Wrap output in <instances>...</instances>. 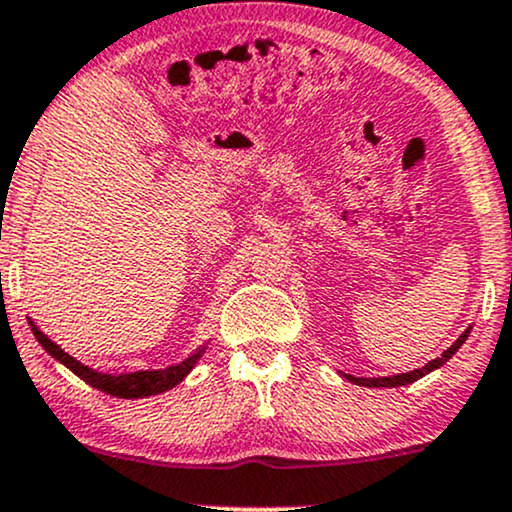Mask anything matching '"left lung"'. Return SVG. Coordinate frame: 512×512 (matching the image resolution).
Listing matches in <instances>:
<instances>
[{
  "instance_id": "obj_1",
  "label": "left lung",
  "mask_w": 512,
  "mask_h": 512,
  "mask_svg": "<svg viewBox=\"0 0 512 512\" xmlns=\"http://www.w3.org/2000/svg\"><path fill=\"white\" fill-rule=\"evenodd\" d=\"M470 330H472V326L467 328L465 333H462L460 338L455 340L453 345H450L448 350L441 354V357H438V359H431V362L426 364V366H422V369L407 371V374H398V376H383V378H357V376H347V374H342V376H345L347 381L357 383V386H366V388H398V386H407V383H414V381H417V378H422V376H426V374H431V371H434V369H441V366L446 364L448 359L453 357V354L460 350L462 342H465V340H467V335H470Z\"/></svg>"
}]
</instances>
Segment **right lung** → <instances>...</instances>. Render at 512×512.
<instances>
[{
	"label": "right lung",
	"instance_id": "obj_1",
	"mask_svg": "<svg viewBox=\"0 0 512 512\" xmlns=\"http://www.w3.org/2000/svg\"><path fill=\"white\" fill-rule=\"evenodd\" d=\"M30 326H33V321H30ZM33 335L38 338L40 345L45 347L54 359H57V362H62L66 366V369L74 371V374L78 378H83L88 386L98 388L107 395H114V398H148V395L165 393V390H170L177 386V383H182L184 376L189 374V371L196 366L198 359H201V354L206 352V347H198V350L194 354H189L184 362H179L177 366H170V369L136 371V374L112 376V374H100V371H93L88 369V366H83L81 362H76L71 354H66L62 347L54 345V342L35 326H33Z\"/></svg>",
	"mask_w": 512,
	"mask_h": 512
}]
</instances>
